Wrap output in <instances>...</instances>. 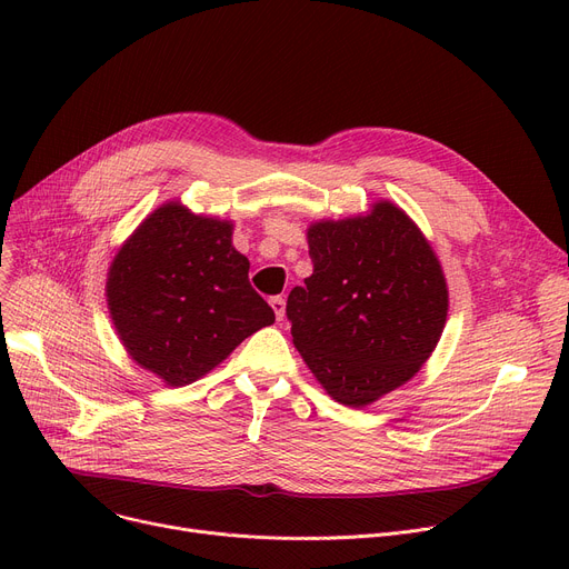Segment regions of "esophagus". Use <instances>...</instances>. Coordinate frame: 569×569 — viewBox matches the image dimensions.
Instances as JSON below:
<instances>
[{"label": "esophagus", "mask_w": 569, "mask_h": 569, "mask_svg": "<svg viewBox=\"0 0 569 569\" xmlns=\"http://www.w3.org/2000/svg\"><path fill=\"white\" fill-rule=\"evenodd\" d=\"M269 305H272L277 320H283V316H286V300H283V297H272Z\"/></svg>", "instance_id": "1"}]
</instances>
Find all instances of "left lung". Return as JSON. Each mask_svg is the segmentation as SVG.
Wrapping results in <instances>:
<instances>
[{"instance_id": "8db88e82", "label": "left lung", "mask_w": 569, "mask_h": 569, "mask_svg": "<svg viewBox=\"0 0 569 569\" xmlns=\"http://www.w3.org/2000/svg\"><path fill=\"white\" fill-rule=\"evenodd\" d=\"M313 274L288 295L290 335L335 401L365 408L408 382L436 350L450 292L417 223L390 200L307 230Z\"/></svg>"}]
</instances>
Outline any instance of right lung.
<instances>
[{
    "mask_svg": "<svg viewBox=\"0 0 569 569\" xmlns=\"http://www.w3.org/2000/svg\"><path fill=\"white\" fill-rule=\"evenodd\" d=\"M114 332L142 369L184 387L219 367L274 311L249 283L232 221L163 202L119 247L106 281Z\"/></svg>",
    "mask_w": 569,
    "mask_h": 569,
    "instance_id": "obj_1",
    "label": "right lung"
}]
</instances>
